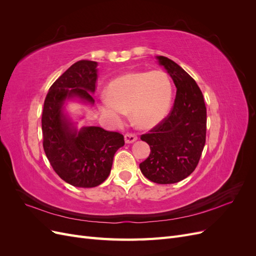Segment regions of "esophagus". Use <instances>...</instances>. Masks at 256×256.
<instances>
[{"label":"esophagus","mask_w":256,"mask_h":256,"mask_svg":"<svg viewBox=\"0 0 256 256\" xmlns=\"http://www.w3.org/2000/svg\"><path fill=\"white\" fill-rule=\"evenodd\" d=\"M138 138V136L134 134H125V142L126 143H132Z\"/></svg>","instance_id":"34e87169"}]
</instances>
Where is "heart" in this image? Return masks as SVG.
Wrapping results in <instances>:
<instances>
[{"label":"heart","mask_w":256,"mask_h":256,"mask_svg":"<svg viewBox=\"0 0 256 256\" xmlns=\"http://www.w3.org/2000/svg\"><path fill=\"white\" fill-rule=\"evenodd\" d=\"M102 111L115 122L130 112L136 126L148 129L156 126L168 113L173 86L164 70L131 72L108 85Z\"/></svg>","instance_id":"b5f03b06"}]
</instances>
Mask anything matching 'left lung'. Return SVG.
<instances>
[{
	"instance_id": "obj_1",
	"label": "left lung",
	"mask_w": 256,
	"mask_h": 256,
	"mask_svg": "<svg viewBox=\"0 0 256 256\" xmlns=\"http://www.w3.org/2000/svg\"><path fill=\"white\" fill-rule=\"evenodd\" d=\"M174 81L176 97L166 118L141 136L150 147L140 164L143 175L156 184H175L188 177L200 161L206 142V106L192 76L166 56H157Z\"/></svg>"
}]
</instances>
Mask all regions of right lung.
<instances>
[{
  "mask_svg": "<svg viewBox=\"0 0 256 256\" xmlns=\"http://www.w3.org/2000/svg\"><path fill=\"white\" fill-rule=\"evenodd\" d=\"M97 62L81 60L54 82L44 99L42 116V145L56 173L74 187L92 188L111 172L114 154L124 146V136L100 127L79 132L62 113L67 98L79 97L94 104L90 92L97 83Z\"/></svg>",
  "mask_w": 256,
  "mask_h": 256,
  "instance_id": "obj_1",
  "label": "right lung"
}]
</instances>
